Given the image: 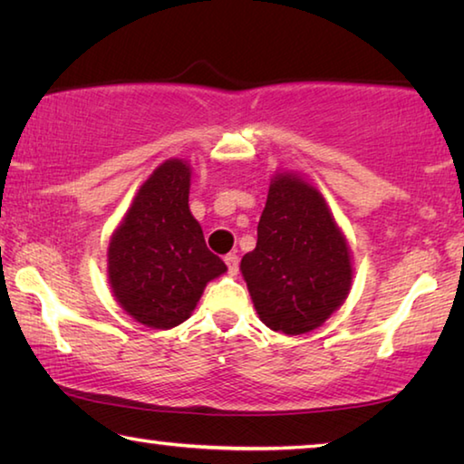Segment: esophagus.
<instances>
[{
	"label": "esophagus",
	"instance_id": "34e87169",
	"mask_svg": "<svg viewBox=\"0 0 464 464\" xmlns=\"http://www.w3.org/2000/svg\"><path fill=\"white\" fill-rule=\"evenodd\" d=\"M225 264H227V268H229V274H237V268H239V257L237 256L227 254Z\"/></svg>",
	"mask_w": 464,
	"mask_h": 464
}]
</instances>
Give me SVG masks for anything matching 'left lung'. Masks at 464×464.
I'll return each mask as SVG.
<instances>
[{"instance_id": "left-lung-1", "label": "left lung", "mask_w": 464, "mask_h": 464, "mask_svg": "<svg viewBox=\"0 0 464 464\" xmlns=\"http://www.w3.org/2000/svg\"><path fill=\"white\" fill-rule=\"evenodd\" d=\"M241 274L257 315L274 332L301 335L325 324L352 286V257L324 196L276 174Z\"/></svg>"}]
</instances>
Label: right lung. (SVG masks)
<instances>
[{"instance_id": "right-lung-1", "label": "right lung", "mask_w": 464, "mask_h": 464, "mask_svg": "<svg viewBox=\"0 0 464 464\" xmlns=\"http://www.w3.org/2000/svg\"><path fill=\"white\" fill-rule=\"evenodd\" d=\"M190 166L168 160L140 186L108 246V280L139 324L171 329L192 315L204 286L227 272L188 207Z\"/></svg>"}]
</instances>
